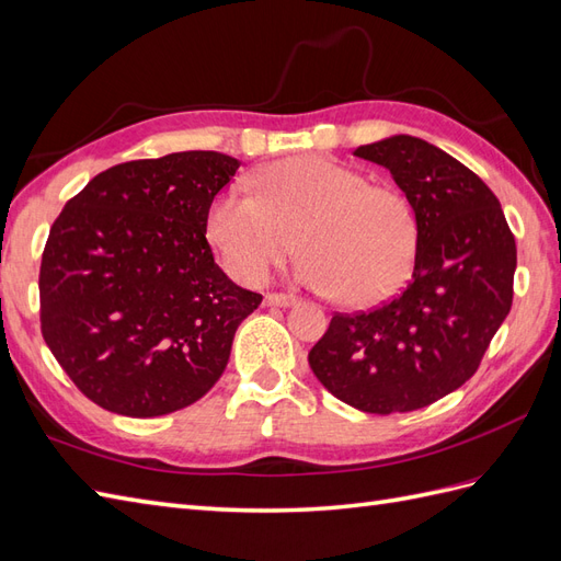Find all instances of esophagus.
Segmentation results:
<instances>
[{"label":"esophagus","mask_w":561,"mask_h":561,"mask_svg":"<svg viewBox=\"0 0 561 561\" xmlns=\"http://www.w3.org/2000/svg\"><path fill=\"white\" fill-rule=\"evenodd\" d=\"M298 304V298L291 294H267L265 296V306H275V308H291Z\"/></svg>","instance_id":"34e87169"}]
</instances>
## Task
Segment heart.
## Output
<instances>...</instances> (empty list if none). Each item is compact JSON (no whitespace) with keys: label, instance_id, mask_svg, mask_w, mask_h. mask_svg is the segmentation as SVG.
Returning <instances> with one entry per match:
<instances>
[{"label":"heart","instance_id":"b5f03b06","mask_svg":"<svg viewBox=\"0 0 561 561\" xmlns=\"http://www.w3.org/2000/svg\"><path fill=\"white\" fill-rule=\"evenodd\" d=\"M253 194L227 190L206 213V237L229 275L261 284L296 249L298 277L341 304L365 308L405 284L417 222L403 194L369 184L327 156H296L251 178Z\"/></svg>","mask_w":561,"mask_h":561}]
</instances>
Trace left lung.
Segmentation results:
<instances>
[{
	"mask_svg": "<svg viewBox=\"0 0 561 561\" xmlns=\"http://www.w3.org/2000/svg\"><path fill=\"white\" fill-rule=\"evenodd\" d=\"M353 153L389 170L412 206V282L383 308L334 314L308 363L355 410L412 412L477 371L512 308L516 243L497 196L434 144L391 135Z\"/></svg>",
	"mask_w": 561,
	"mask_h": 561,
	"instance_id": "1",
	"label": "left lung"
}]
</instances>
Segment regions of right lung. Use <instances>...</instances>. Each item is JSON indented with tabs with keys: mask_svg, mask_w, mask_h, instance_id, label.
<instances>
[{
	"mask_svg": "<svg viewBox=\"0 0 561 561\" xmlns=\"http://www.w3.org/2000/svg\"><path fill=\"white\" fill-rule=\"evenodd\" d=\"M241 163L180 151L99 172L56 218L39 267L49 351L92 403L161 417L204 398L263 296L215 265L210 201Z\"/></svg>",
	"mask_w": 561,
	"mask_h": 561,
	"instance_id": "add662e5",
	"label": "right lung"
}]
</instances>
